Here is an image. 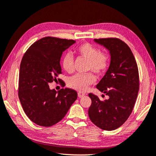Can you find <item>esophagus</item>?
<instances>
[{"label": "esophagus", "instance_id": "1", "mask_svg": "<svg viewBox=\"0 0 156 156\" xmlns=\"http://www.w3.org/2000/svg\"><path fill=\"white\" fill-rule=\"evenodd\" d=\"M78 97L81 98V97H83L84 96H85V94L83 93H81V92H78Z\"/></svg>", "mask_w": 156, "mask_h": 156}]
</instances>
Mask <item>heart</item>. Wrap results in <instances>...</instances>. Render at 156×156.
Masks as SVG:
<instances>
[{"instance_id":"b5f03b06","label":"heart","mask_w":156,"mask_h":156,"mask_svg":"<svg viewBox=\"0 0 156 156\" xmlns=\"http://www.w3.org/2000/svg\"><path fill=\"white\" fill-rule=\"evenodd\" d=\"M79 57L87 60V71H91L97 74H103L108 69L110 57L106 51H99L95 46L90 43H84L76 48ZM62 66L66 72H74V57L69 53L64 55L62 59ZM96 78L91 73L86 74H76L68 78V86L78 91H86L90 85L94 83Z\"/></svg>"}]
</instances>
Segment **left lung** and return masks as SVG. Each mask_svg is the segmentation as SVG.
Wrapping results in <instances>:
<instances>
[{"mask_svg":"<svg viewBox=\"0 0 156 156\" xmlns=\"http://www.w3.org/2000/svg\"><path fill=\"white\" fill-rule=\"evenodd\" d=\"M108 49L111 62L97 88L109 98L101 101L89 93L92 101L88 115L101 129L113 130L121 126L133 112L139 90V70L133 54L124 42L116 38L94 39Z\"/></svg>","mask_w":156,"mask_h":156,"instance_id":"8db88e82","label":"left lung"}]
</instances>
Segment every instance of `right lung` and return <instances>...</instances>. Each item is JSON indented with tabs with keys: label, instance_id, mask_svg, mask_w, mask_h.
Segmentation results:
<instances>
[{
	"label": "right lung",
	"instance_id": "1",
	"mask_svg": "<svg viewBox=\"0 0 156 156\" xmlns=\"http://www.w3.org/2000/svg\"><path fill=\"white\" fill-rule=\"evenodd\" d=\"M75 42L51 36L42 38L30 46L21 59L19 99L27 116L39 126L48 127L59 122L77 99V92L71 88L57 92L48 86L62 74L63 52ZM62 84L65 86L64 82Z\"/></svg>",
	"mask_w": 156,
	"mask_h": 156
}]
</instances>
